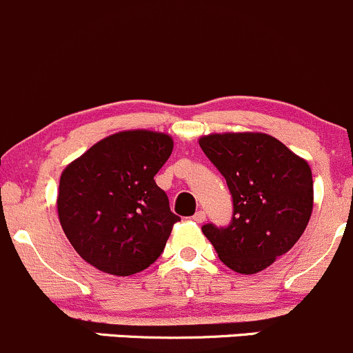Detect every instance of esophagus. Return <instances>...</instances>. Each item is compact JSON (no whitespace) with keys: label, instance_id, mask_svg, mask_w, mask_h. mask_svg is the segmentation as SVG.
Returning <instances> with one entry per match:
<instances>
[{"label":"esophagus","instance_id":"obj_1","mask_svg":"<svg viewBox=\"0 0 353 353\" xmlns=\"http://www.w3.org/2000/svg\"><path fill=\"white\" fill-rule=\"evenodd\" d=\"M205 219H207V214H205L203 210H198L196 214L193 215V221H196L198 224H201V222H205Z\"/></svg>","mask_w":353,"mask_h":353}]
</instances>
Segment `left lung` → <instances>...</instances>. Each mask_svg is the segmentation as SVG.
I'll list each match as a JSON object with an SVG mask.
<instances>
[{"instance_id":"left-lung-1","label":"left lung","mask_w":353,"mask_h":353,"mask_svg":"<svg viewBox=\"0 0 353 353\" xmlns=\"http://www.w3.org/2000/svg\"><path fill=\"white\" fill-rule=\"evenodd\" d=\"M201 150L219 169L232 196L228 228H201L219 259L239 274H256L292 250L314 207L307 160L263 132L201 136Z\"/></svg>"}]
</instances>
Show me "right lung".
Instances as JSON below:
<instances>
[{
	"label": "right lung",
	"mask_w": 353,
	"mask_h": 353,
	"mask_svg": "<svg viewBox=\"0 0 353 353\" xmlns=\"http://www.w3.org/2000/svg\"><path fill=\"white\" fill-rule=\"evenodd\" d=\"M172 148L169 134L132 129L103 138L65 167L58 219L90 265L131 276L159 259L172 225L181 221L153 179Z\"/></svg>",
	"instance_id": "1"
}]
</instances>
